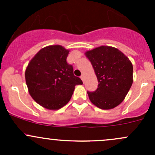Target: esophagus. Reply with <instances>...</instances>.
<instances>
[{"instance_id":"obj_1","label":"esophagus","mask_w":155,"mask_h":155,"mask_svg":"<svg viewBox=\"0 0 155 155\" xmlns=\"http://www.w3.org/2000/svg\"><path fill=\"white\" fill-rule=\"evenodd\" d=\"M81 79L84 82V79H85V74H82V76H81Z\"/></svg>"}]
</instances>
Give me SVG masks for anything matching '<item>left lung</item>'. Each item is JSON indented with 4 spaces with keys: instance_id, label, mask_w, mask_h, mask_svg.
Wrapping results in <instances>:
<instances>
[{
    "instance_id": "1",
    "label": "left lung",
    "mask_w": 155,
    "mask_h": 155,
    "mask_svg": "<svg viewBox=\"0 0 155 155\" xmlns=\"http://www.w3.org/2000/svg\"><path fill=\"white\" fill-rule=\"evenodd\" d=\"M99 84L87 91L91 102L102 109H111L124 100L133 84V65L118 48L102 46L85 52Z\"/></svg>"
}]
</instances>
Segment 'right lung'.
<instances>
[{
	"instance_id": "add662e5",
	"label": "right lung",
	"mask_w": 155,
	"mask_h": 155,
	"mask_svg": "<svg viewBox=\"0 0 155 155\" xmlns=\"http://www.w3.org/2000/svg\"><path fill=\"white\" fill-rule=\"evenodd\" d=\"M69 50L59 45L40 49L29 62L25 81L31 97L50 110H57L70 101L75 86L82 85L68 64Z\"/></svg>"
}]
</instances>
